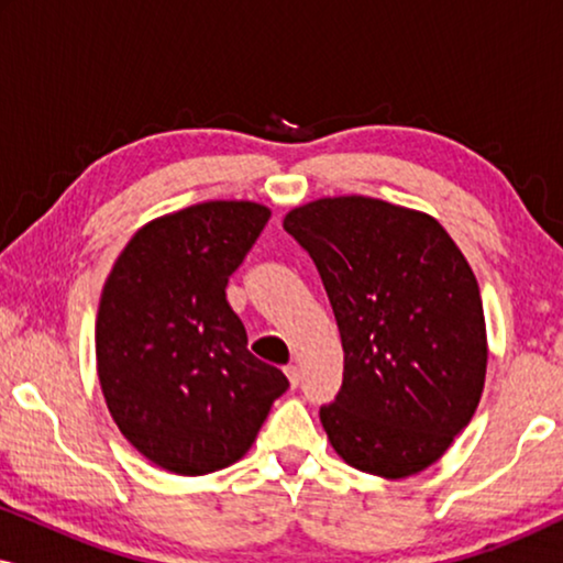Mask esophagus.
<instances>
[{
	"instance_id": "esophagus-1",
	"label": "esophagus",
	"mask_w": 563,
	"mask_h": 563,
	"mask_svg": "<svg viewBox=\"0 0 563 563\" xmlns=\"http://www.w3.org/2000/svg\"><path fill=\"white\" fill-rule=\"evenodd\" d=\"M284 372H287L291 387H297V384H299V366H297V361H291V364L284 368Z\"/></svg>"
}]
</instances>
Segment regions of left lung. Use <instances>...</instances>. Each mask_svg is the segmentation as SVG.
<instances>
[{
  "mask_svg": "<svg viewBox=\"0 0 563 563\" xmlns=\"http://www.w3.org/2000/svg\"><path fill=\"white\" fill-rule=\"evenodd\" d=\"M310 253L343 343V387L320 410L345 464L382 479L426 472L479 407L487 322L476 276L433 214L364 195L284 214Z\"/></svg>",
  "mask_w": 563,
  "mask_h": 563,
  "instance_id": "1",
  "label": "left lung"
}]
</instances>
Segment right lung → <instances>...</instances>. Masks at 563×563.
<instances>
[{
    "mask_svg": "<svg viewBox=\"0 0 563 563\" xmlns=\"http://www.w3.org/2000/svg\"><path fill=\"white\" fill-rule=\"evenodd\" d=\"M272 218L251 199H210L137 230L107 276L97 376L114 426L151 464L220 472L256 441L289 382L249 351L228 276Z\"/></svg>",
    "mask_w": 563,
    "mask_h": 563,
    "instance_id": "add662e5",
    "label": "right lung"
}]
</instances>
